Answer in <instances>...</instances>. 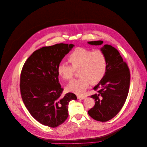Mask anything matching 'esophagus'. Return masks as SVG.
Here are the masks:
<instances>
[{
    "label": "esophagus",
    "mask_w": 147,
    "mask_h": 147,
    "mask_svg": "<svg viewBox=\"0 0 147 147\" xmlns=\"http://www.w3.org/2000/svg\"><path fill=\"white\" fill-rule=\"evenodd\" d=\"M77 98L80 100H83L86 98V96H77Z\"/></svg>",
    "instance_id": "1"
}]
</instances>
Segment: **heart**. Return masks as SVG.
Instances as JSON below:
<instances>
[{"instance_id": "heart-1", "label": "heart", "mask_w": 147, "mask_h": 147, "mask_svg": "<svg viewBox=\"0 0 147 147\" xmlns=\"http://www.w3.org/2000/svg\"><path fill=\"white\" fill-rule=\"evenodd\" d=\"M67 60L71 66L60 63L57 72L64 80L70 81L73 78L75 71H78L79 79L73 80L67 86L69 92L78 94H82L90 84H98L105 76L107 69V57L103 50L97 49L77 47L69 55Z\"/></svg>"}]
</instances>
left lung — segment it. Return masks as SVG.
I'll return each mask as SVG.
<instances>
[{
    "instance_id": "8db88e82",
    "label": "left lung",
    "mask_w": 147,
    "mask_h": 147,
    "mask_svg": "<svg viewBox=\"0 0 147 147\" xmlns=\"http://www.w3.org/2000/svg\"><path fill=\"white\" fill-rule=\"evenodd\" d=\"M102 40L90 41V45H102ZM101 50L106 54L107 69L105 75L93 89L97 93L91 96L94 106L88 115L98 121H108L121 109L129 93L130 74L126 63L114 47L105 45Z\"/></svg>"
}]
</instances>
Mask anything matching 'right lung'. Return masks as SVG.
I'll return each mask as SVG.
<instances>
[{
	"instance_id": "obj_1",
	"label": "right lung",
	"mask_w": 147,
	"mask_h": 147,
	"mask_svg": "<svg viewBox=\"0 0 147 147\" xmlns=\"http://www.w3.org/2000/svg\"><path fill=\"white\" fill-rule=\"evenodd\" d=\"M73 44H57L34 51L27 59L20 75V93L32 116L42 124L56 127L68 117V105L77 97L72 93L63 95L58 66Z\"/></svg>"
}]
</instances>
